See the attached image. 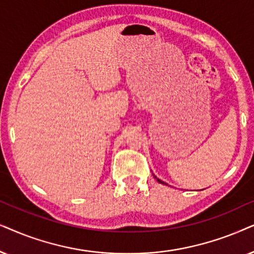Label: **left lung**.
Instances as JSON below:
<instances>
[{
  "label": "left lung",
  "mask_w": 254,
  "mask_h": 254,
  "mask_svg": "<svg viewBox=\"0 0 254 254\" xmlns=\"http://www.w3.org/2000/svg\"><path fill=\"white\" fill-rule=\"evenodd\" d=\"M154 178H155V177H154ZM157 181H158V182H160V184H165V182H162L161 180H159V179H157ZM165 185H166V184H165Z\"/></svg>",
  "instance_id": "1"
}]
</instances>
